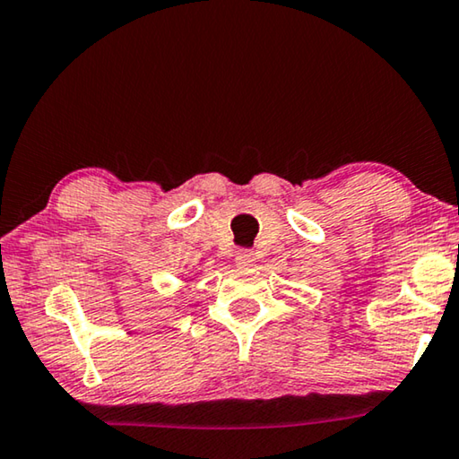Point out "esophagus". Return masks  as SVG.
Listing matches in <instances>:
<instances>
[{
	"label": "esophagus",
	"mask_w": 459,
	"mask_h": 459,
	"mask_svg": "<svg viewBox=\"0 0 459 459\" xmlns=\"http://www.w3.org/2000/svg\"><path fill=\"white\" fill-rule=\"evenodd\" d=\"M237 262L241 265H253V262H255V253L251 249H241L237 253Z\"/></svg>",
	"instance_id": "1"
}]
</instances>
